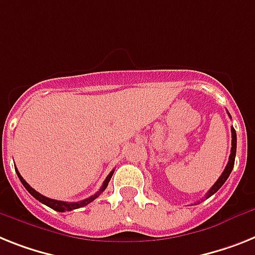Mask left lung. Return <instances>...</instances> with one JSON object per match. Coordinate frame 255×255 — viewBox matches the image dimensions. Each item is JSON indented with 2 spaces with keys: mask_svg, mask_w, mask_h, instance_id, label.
Returning <instances> with one entry per match:
<instances>
[{
  "mask_svg": "<svg viewBox=\"0 0 255 255\" xmlns=\"http://www.w3.org/2000/svg\"><path fill=\"white\" fill-rule=\"evenodd\" d=\"M229 115V113H228ZM231 117V116H229ZM231 131H232V148H231V155H229V160H228V164H227L226 169H224V172L222 173V176L218 178V181H216L215 184H214V186H212L210 190H208V193L206 194L205 198H210L212 194H215L216 191L219 190V189L222 188L223 184L226 182L227 178L229 177V174H231V172H232L233 169V165H235V157H236V148H237V135H236V130L231 129ZM199 202H197V205H198Z\"/></svg>",
  "mask_w": 255,
  "mask_h": 255,
  "instance_id": "1",
  "label": "left lung"
}]
</instances>
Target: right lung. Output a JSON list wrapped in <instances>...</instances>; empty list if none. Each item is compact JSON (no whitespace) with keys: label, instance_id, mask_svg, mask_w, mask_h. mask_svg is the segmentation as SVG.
<instances>
[{"label":"right lung","instance_id":"right-lung-1","mask_svg":"<svg viewBox=\"0 0 255 255\" xmlns=\"http://www.w3.org/2000/svg\"><path fill=\"white\" fill-rule=\"evenodd\" d=\"M15 170H16V174H18L19 180H20V182H22V184H23V186H24V188L27 189V191H28L29 194L32 195L33 198H36L39 202H41V203H44V205H45V206H48V207H50V208H53V210H56V211H58V212L71 211V210H75V208L83 207V206H87L88 203H91V202L94 201L95 198H98L99 195H100V193H102V191H104L105 188L108 186V182H109V181H111V178H112L113 172H115V170H112V172H111V173H109L108 176H107V178H105V181H104V182H103V186H102V188H100V190H99L98 193H96V194L91 195L90 198L83 199V201H81V202H62V201H56V199L47 198V197H44L43 194H40V193H37V191L35 190V189L31 188V186H29V185L27 184L26 181L23 180V177H22V176H20V173H19V172H18V169H15Z\"/></svg>","mask_w":255,"mask_h":255}]
</instances>
